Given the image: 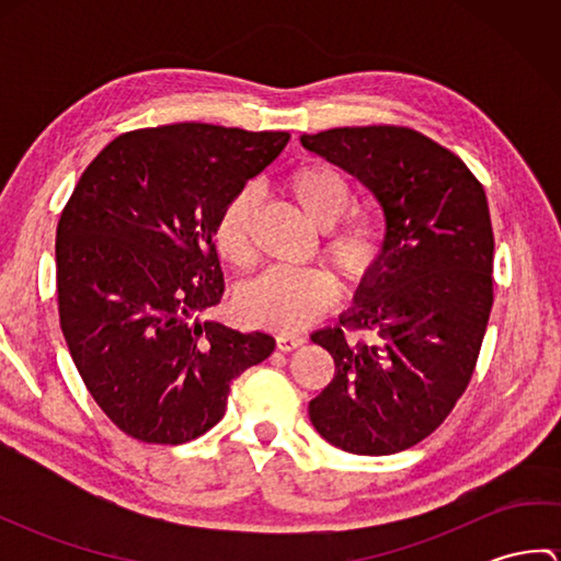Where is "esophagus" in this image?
I'll use <instances>...</instances> for the list:
<instances>
[{"label":"esophagus","mask_w":561,"mask_h":561,"mask_svg":"<svg viewBox=\"0 0 561 561\" xmlns=\"http://www.w3.org/2000/svg\"><path fill=\"white\" fill-rule=\"evenodd\" d=\"M274 342H277L279 352H294V350H299L306 340L299 335H277L274 337Z\"/></svg>","instance_id":"esophagus-1"}]
</instances>
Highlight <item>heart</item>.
Returning <instances> with one entry per match:
<instances>
[{"label":"heart","mask_w":561,"mask_h":561,"mask_svg":"<svg viewBox=\"0 0 561 561\" xmlns=\"http://www.w3.org/2000/svg\"><path fill=\"white\" fill-rule=\"evenodd\" d=\"M287 190L296 205L320 231H325L323 255L340 277L362 287L371 282L388 257L386 224L371 214L347 211L354 205V185L337 165L308 159L287 175ZM257 197L241 190L224 202L214 221V245L236 267H248L255 257L253 217ZM337 299V282L328 270H267L236 294V313L243 323L279 332L301 330L328 311Z\"/></svg>","instance_id":"obj_1"}]
</instances>
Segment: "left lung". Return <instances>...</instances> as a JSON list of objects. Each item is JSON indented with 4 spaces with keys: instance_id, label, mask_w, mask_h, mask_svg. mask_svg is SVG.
<instances>
[{
    "instance_id": "obj_1",
    "label": "left lung",
    "mask_w": 561,
    "mask_h": 561,
    "mask_svg": "<svg viewBox=\"0 0 561 561\" xmlns=\"http://www.w3.org/2000/svg\"><path fill=\"white\" fill-rule=\"evenodd\" d=\"M301 145L371 190L388 257L340 328L311 335L335 378L308 404L318 434L356 456H390L444 424L468 388L494 304L484 187L460 157L398 125L335 127ZM371 331V343L352 341Z\"/></svg>"
}]
</instances>
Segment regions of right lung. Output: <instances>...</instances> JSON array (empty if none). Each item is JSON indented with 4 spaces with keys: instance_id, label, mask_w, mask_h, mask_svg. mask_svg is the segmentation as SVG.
<instances>
[{
    "instance_id": "add662e5",
    "label": "right lung",
    "mask_w": 561,
    "mask_h": 561,
    "mask_svg": "<svg viewBox=\"0 0 561 561\" xmlns=\"http://www.w3.org/2000/svg\"><path fill=\"white\" fill-rule=\"evenodd\" d=\"M287 141L207 123L133 129L81 173L57 224L59 325L83 386L127 436H202L231 380L272 354L265 332L197 316L224 294L219 209Z\"/></svg>"
}]
</instances>
